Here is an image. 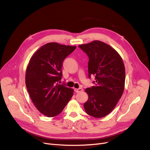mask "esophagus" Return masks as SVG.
Returning a JSON list of instances; mask_svg holds the SVG:
<instances>
[{"label": "esophagus", "instance_id": "obj_1", "mask_svg": "<svg viewBox=\"0 0 150 150\" xmlns=\"http://www.w3.org/2000/svg\"><path fill=\"white\" fill-rule=\"evenodd\" d=\"M75 92L76 93H80L83 91V89L82 88H78V89H74Z\"/></svg>", "mask_w": 150, "mask_h": 150}]
</instances>
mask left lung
<instances>
[{
  "instance_id": "left-lung-1",
  "label": "left lung",
  "mask_w": 150,
  "mask_h": 150,
  "mask_svg": "<svg viewBox=\"0 0 150 150\" xmlns=\"http://www.w3.org/2000/svg\"><path fill=\"white\" fill-rule=\"evenodd\" d=\"M89 57L88 73L95 76L96 86L85 89L87 114L97 118L108 115L121 98L125 89V67L115 49L99 40L79 46Z\"/></svg>"
}]
</instances>
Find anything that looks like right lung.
Returning <instances> with one entry per match:
<instances>
[{"mask_svg": "<svg viewBox=\"0 0 150 150\" xmlns=\"http://www.w3.org/2000/svg\"><path fill=\"white\" fill-rule=\"evenodd\" d=\"M76 48L47 43L33 54L27 67L25 85L31 100L47 117L60 114L73 95V89L58 82L62 78L63 61Z\"/></svg>", "mask_w": 150, "mask_h": 150, "instance_id": "add662e5", "label": "right lung"}]
</instances>
